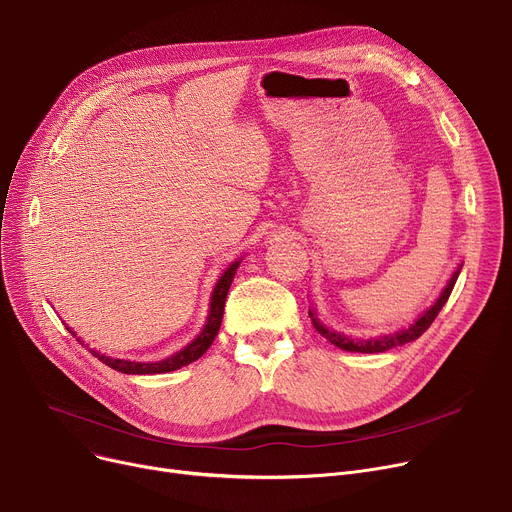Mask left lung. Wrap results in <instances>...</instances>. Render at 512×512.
<instances>
[{
    "mask_svg": "<svg viewBox=\"0 0 512 512\" xmlns=\"http://www.w3.org/2000/svg\"><path fill=\"white\" fill-rule=\"evenodd\" d=\"M459 274H461V267L452 274L448 286H446L444 292L440 294V299L436 301V305L429 307V309L415 321L413 326H409L407 330H400V332H396V334H390V336H380L378 340H353V338L336 334V332H330L328 328H324V324H319V319L315 317L313 311H309V317H311V321H313V328H315L321 336L328 338L332 344H336L338 348H342V351H353V353H384V351H390V348H396V346H402V344L417 340L429 326L434 324V319L438 317V313H440L442 307L446 305V301H448V297H450V292H452V288H454L456 278H459Z\"/></svg>",
    "mask_w": 512,
    "mask_h": 512,
    "instance_id": "obj_1",
    "label": "left lung"
}]
</instances>
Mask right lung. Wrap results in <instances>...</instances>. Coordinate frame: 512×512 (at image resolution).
Segmentation results:
<instances>
[{"label": "right lung", "mask_w": 512, "mask_h": 512, "mask_svg": "<svg viewBox=\"0 0 512 512\" xmlns=\"http://www.w3.org/2000/svg\"><path fill=\"white\" fill-rule=\"evenodd\" d=\"M236 267H238V261L232 263L228 270L222 274V278L218 280V284H215L213 288V294H211V307H209V317H207V324L203 328V332L188 344L186 348H182L180 353L164 359V361H155V363H137V361H124V359H112V357H105V355H99L95 351H91L99 361H103L107 367H112L116 371H122V373H134V375H153V373H168V371H174V369H180L188 363L197 361L207 348L211 346L213 338L218 336V330H220V324H222V317H224V305H226V294H228V288L234 280V274H236ZM74 334V332H72ZM76 336V334H74Z\"/></svg>", "instance_id": "right-lung-1"}]
</instances>
